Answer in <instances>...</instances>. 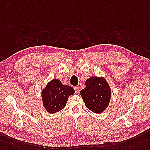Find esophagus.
<instances>
[{
  "label": "esophagus",
  "instance_id": "34e87169",
  "mask_svg": "<svg viewBox=\"0 0 150 150\" xmlns=\"http://www.w3.org/2000/svg\"><path fill=\"white\" fill-rule=\"evenodd\" d=\"M74 90H75V92L77 93H78L79 92V87L78 86H74Z\"/></svg>",
  "mask_w": 150,
  "mask_h": 150
}]
</instances>
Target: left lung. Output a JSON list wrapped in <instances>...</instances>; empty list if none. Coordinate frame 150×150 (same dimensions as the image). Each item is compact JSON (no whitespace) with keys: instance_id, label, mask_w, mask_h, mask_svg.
Wrapping results in <instances>:
<instances>
[{"instance_id":"left-lung-1","label":"left lung","mask_w":150,"mask_h":150,"mask_svg":"<svg viewBox=\"0 0 150 150\" xmlns=\"http://www.w3.org/2000/svg\"><path fill=\"white\" fill-rule=\"evenodd\" d=\"M86 87L80 94L86 107L95 113L103 112L108 106L111 92L103 78L91 77L85 82Z\"/></svg>"}]
</instances>
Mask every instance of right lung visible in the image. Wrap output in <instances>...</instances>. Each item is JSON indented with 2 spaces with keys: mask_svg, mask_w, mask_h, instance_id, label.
<instances>
[{
  "mask_svg": "<svg viewBox=\"0 0 150 150\" xmlns=\"http://www.w3.org/2000/svg\"><path fill=\"white\" fill-rule=\"evenodd\" d=\"M74 93L72 87L64 85L59 79H54L42 91L43 105L49 113H55L66 105L69 97Z\"/></svg>",
  "mask_w": 150,
  "mask_h": 150,
  "instance_id": "add662e5",
  "label": "right lung"
}]
</instances>
